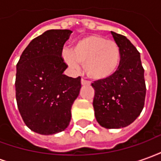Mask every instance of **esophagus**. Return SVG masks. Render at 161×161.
<instances>
[{
  "instance_id": "esophagus-1",
  "label": "esophagus",
  "mask_w": 161,
  "mask_h": 161,
  "mask_svg": "<svg viewBox=\"0 0 161 161\" xmlns=\"http://www.w3.org/2000/svg\"><path fill=\"white\" fill-rule=\"evenodd\" d=\"M81 84H82V85H88V84H90V82L87 80H85L84 78H82V79H81Z\"/></svg>"
}]
</instances>
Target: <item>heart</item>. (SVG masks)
Masks as SVG:
<instances>
[{"instance_id": "heart-1", "label": "heart", "mask_w": 161, "mask_h": 161, "mask_svg": "<svg viewBox=\"0 0 161 161\" xmlns=\"http://www.w3.org/2000/svg\"><path fill=\"white\" fill-rule=\"evenodd\" d=\"M63 57L71 68L78 69L80 64H84L88 77L103 80L111 77L118 70L121 50L114 40L93 34L78 40L73 50H64Z\"/></svg>"}]
</instances>
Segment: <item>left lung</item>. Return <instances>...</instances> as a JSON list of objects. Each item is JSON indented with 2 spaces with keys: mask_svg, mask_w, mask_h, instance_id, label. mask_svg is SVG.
I'll return each mask as SVG.
<instances>
[{
  "mask_svg": "<svg viewBox=\"0 0 161 161\" xmlns=\"http://www.w3.org/2000/svg\"><path fill=\"white\" fill-rule=\"evenodd\" d=\"M121 50V62L111 77L97 80L93 107L99 124L121 128L131 124L142 113L146 97L144 69L135 46L123 35L111 32Z\"/></svg>",
  "mask_w": 161,
  "mask_h": 161,
  "instance_id": "obj_1",
  "label": "left lung"
}]
</instances>
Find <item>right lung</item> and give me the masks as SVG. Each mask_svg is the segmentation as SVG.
<instances>
[{"mask_svg":"<svg viewBox=\"0 0 161 161\" xmlns=\"http://www.w3.org/2000/svg\"><path fill=\"white\" fill-rule=\"evenodd\" d=\"M70 30H48L33 39L16 65L15 96L19 114L28 128L54 135L68 127L71 106L79 95L81 77L64 74L62 58Z\"/></svg>","mask_w":161,"mask_h":161,"instance_id":"add662e5","label":"right lung"}]
</instances>
